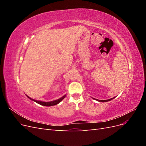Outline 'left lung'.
Returning <instances> with one entry per match:
<instances>
[{
  "label": "left lung",
  "instance_id": "8db88e82",
  "mask_svg": "<svg viewBox=\"0 0 146 146\" xmlns=\"http://www.w3.org/2000/svg\"><path fill=\"white\" fill-rule=\"evenodd\" d=\"M114 98H111V99H108V100H98V99H94L93 98V99L97 100V101H99V102H108V101H110V100H111L112 99H113Z\"/></svg>",
  "mask_w": 146,
  "mask_h": 146
}]
</instances>
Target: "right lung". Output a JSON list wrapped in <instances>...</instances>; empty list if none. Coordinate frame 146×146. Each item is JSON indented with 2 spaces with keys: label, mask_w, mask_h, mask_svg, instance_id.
I'll use <instances>...</instances> for the list:
<instances>
[{
  "label": "right lung",
  "mask_w": 146,
  "mask_h": 146,
  "mask_svg": "<svg viewBox=\"0 0 146 146\" xmlns=\"http://www.w3.org/2000/svg\"><path fill=\"white\" fill-rule=\"evenodd\" d=\"M27 96V95H26ZM27 98L29 99H30V100H32V101H34L35 102L39 104V105H43V106H46V107H50V106H53V105H57L58 104H59L61 101H62L63 100V99L66 97V95H64V96H63L62 98H61L58 99H56L55 100H53V101H51V102H42V101H39V100H35V99H33L32 98H30V97H29L28 96H27Z\"/></svg>",
  "instance_id": "right-lung-1"
}]
</instances>
